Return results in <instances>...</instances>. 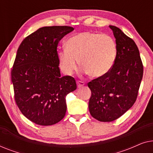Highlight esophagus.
<instances>
[{
  "instance_id": "1",
  "label": "esophagus",
  "mask_w": 153,
  "mask_h": 153,
  "mask_svg": "<svg viewBox=\"0 0 153 153\" xmlns=\"http://www.w3.org/2000/svg\"><path fill=\"white\" fill-rule=\"evenodd\" d=\"M76 83H77V87L78 88H81V87H82L83 85H85V83L83 82V81H77Z\"/></svg>"
}]
</instances>
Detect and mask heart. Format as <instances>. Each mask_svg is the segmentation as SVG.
<instances>
[{
  "label": "heart",
  "mask_w": 153,
  "mask_h": 153,
  "mask_svg": "<svg viewBox=\"0 0 153 153\" xmlns=\"http://www.w3.org/2000/svg\"><path fill=\"white\" fill-rule=\"evenodd\" d=\"M116 44L110 35L83 32L71 37L66 48L58 53L60 68L65 74H72L79 65L88 74L100 77L114 65L116 57Z\"/></svg>",
  "instance_id": "b5f03b06"
}]
</instances>
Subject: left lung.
I'll list each match as a JSON object with an SVG mask.
<instances>
[{"mask_svg": "<svg viewBox=\"0 0 153 153\" xmlns=\"http://www.w3.org/2000/svg\"><path fill=\"white\" fill-rule=\"evenodd\" d=\"M109 27L116 38L114 64L106 74L88 83L92 93L88 104L90 114L101 122L116 120L133 106L143 73L134 41L118 27Z\"/></svg>", "mask_w": 153, "mask_h": 153, "instance_id": "1", "label": "left lung"}]
</instances>
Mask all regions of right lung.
<instances>
[{
  "instance_id": "obj_1",
  "label": "right lung",
  "mask_w": 153,
  "mask_h": 153,
  "mask_svg": "<svg viewBox=\"0 0 153 153\" xmlns=\"http://www.w3.org/2000/svg\"><path fill=\"white\" fill-rule=\"evenodd\" d=\"M74 30L46 26L27 36L18 48L11 72L14 100L24 116L37 125H54L65 116V97L76 89L74 78L60 76L57 47Z\"/></svg>"
}]
</instances>
